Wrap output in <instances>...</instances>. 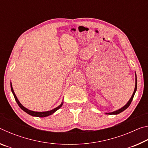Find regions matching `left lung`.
Masks as SVG:
<instances>
[{
  "instance_id": "8db88e82",
  "label": "left lung",
  "mask_w": 148,
  "mask_h": 148,
  "mask_svg": "<svg viewBox=\"0 0 148 148\" xmlns=\"http://www.w3.org/2000/svg\"><path fill=\"white\" fill-rule=\"evenodd\" d=\"M136 89H137V79H136V84H135V88H134V92H133V94H132V95L131 99L129 100V102L127 103V104L125 105V106H124L123 108H121V109H119V110H116V111L113 112H111V113H106V114H110V115L116 114H116H119V113H121V112H122L123 111H124L125 110H126V109L127 108H128V107L130 106V104H131V102H132V99H133V97H134V96L135 92H136Z\"/></svg>"
}]
</instances>
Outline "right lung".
Listing matches in <instances>:
<instances>
[{"instance_id": "1", "label": "right lung", "mask_w": 148, "mask_h": 148, "mask_svg": "<svg viewBox=\"0 0 148 148\" xmlns=\"http://www.w3.org/2000/svg\"><path fill=\"white\" fill-rule=\"evenodd\" d=\"M11 90H12V93H13L14 96V98H15V100H16V101L17 102V104H18V106L21 108L23 110L24 112H25L26 113H27L29 115H31V116H36V117H46V116H49V115H51L52 114H53L55 112L57 111V110H59L60 108H61L62 106V103L59 105V106L58 107L56 108H54L53 110H50V111H47V112H34V111H31V110H29L28 109H27L26 108H25L23 105H22L21 103H20L19 101H18V99H17L16 95H15L14 93V91L13 90V88H12V84H11Z\"/></svg>"}]
</instances>
